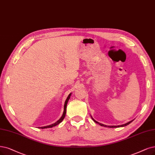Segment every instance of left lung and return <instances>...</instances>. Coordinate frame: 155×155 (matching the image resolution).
<instances>
[{"label":"left lung","instance_id":"1","mask_svg":"<svg viewBox=\"0 0 155 155\" xmlns=\"http://www.w3.org/2000/svg\"><path fill=\"white\" fill-rule=\"evenodd\" d=\"M92 119L93 120V121L96 123H98L99 124L100 126H101V127H108V128H119V127H126V126H127L128 124H129L130 123H131V122H132L134 120H132V121H130V122L126 123V124H121V125H118V126H107V125H105V124H103L101 123H100L98 122H97L96 121H95V120L92 117Z\"/></svg>","mask_w":155,"mask_h":155}]
</instances>
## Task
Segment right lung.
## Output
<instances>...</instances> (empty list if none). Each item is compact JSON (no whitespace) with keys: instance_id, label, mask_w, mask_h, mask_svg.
I'll use <instances>...</instances> for the list:
<instances>
[{"instance_id":"obj_1","label":"right lung","mask_w":155,"mask_h":155,"mask_svg":"<svg viewBox=\"0 0 155 155\" xmlns=\"http://www.w3.org/2000/svg\"><path fill=\"white\" fill-rule=\"evenodd\" d=\"M71 93H70V94L68 95V98H66V101H65V103H64V112H63V114H62V117L57 121V122H55V123L54 124H51L50 125H48V126H46V127H39V128H41V129H43V128H52L54 127H55V126H57V124H59L60 123H61L62 121V120L64 119L65 116H66V106H67V104H68V100H70V96H71Z\"/></svg>"}]
</instances>
